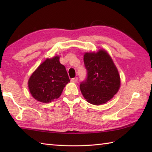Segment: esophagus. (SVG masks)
<instances>
[{
    "label": "esophagus",
    "mask_w": 152,
    "mask_h": 152,
    "mask_svg": "<svg viewBox=\"0 0 152 152\" xmlns=\"http://www.w3.org/2000/svg\"><path fill=\"white\" fill-rule=\"evenodd\" d=\"M77 81H78V78H77V77H75V78L71 79V82L73 83H76L77 82Z\"/></svg>",
    "instance_id": "esophagus-1"
}]
</instances>
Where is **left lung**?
Returning <instances> with one entry per match:
<instances>
[{
  "label": "left lung",
  "instance_id": "8db88e82",
  "mask_svg": "<svg viewBox=\"0 0 152 152\" xmlns=\"http://www.w3.org/2000/svg\"><path fill=\"white\" fill-rule=\"evenodd\" d=\"M83 62L87 78L80 85L83 97L92 104H104L113 98L120 87L117 68L104 50L85 53Z\"/></svg>",
  "mask_w": 152,
  "mask_h": 152
}]
</instances>
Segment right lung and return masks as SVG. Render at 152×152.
Instances as JSON below:
<instances>
[{"mask_svg":"<svg viewBox=\"0 0 152 152\" xmlns=\"http://www.w3.org/2000/svg\"><path fill=\"white\" fill-rule=\"evenodd\" d=\"M70 82L65 66L55 56L40 64L28 82V89L37 101L48 103L58 99Z\"/></svg>","mask_w":152,"mask_h":152,"instance_id":"1","label":"right lung"}]
</instances>
